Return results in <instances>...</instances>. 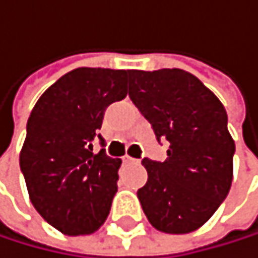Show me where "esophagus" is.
I'll use <instances>...</instances> for the list:
<instances>
[{
  "mask_svg": "<svg viewBox=\"0 0 258 258\" xmlns=\"http://www.w3.org/2000/svg\"><path fill=\"white\" fill-rule=\"evenodd\" d=\"M123 161H124V163H138L137 158H132V157H129V155H124V157H123Z\"/></svg>",
  "mask_w": 258,
  "mask_h": 258,
  "instance_id": "1",
  "label": "esophagus"
}]
</instances>
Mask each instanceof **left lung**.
<instances>
[{"mask_svg":"<svg viewBox=\"0 0 258 258\" xmlns=\"http://www.w3.org/2000/svg\"><path fill=\"white\" fill-rule=\"evenodd\" d=\"M129 97L151 123L157 140L169 141L167 158H143L148 181L137 196L149 223L166 234L203 226L226 199L235 143L228 115L209 89L181 69L131 71Z\"/></svg>","mask_w":258,"mask_h":258,"instance_id":"obj_1","label":"left lung"}]
</instances>
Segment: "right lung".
Returning <instances> with one entry per match:
<instances>
[{
	"label": "right lung",
	"mask_w": 258,
	"mask_h": 258,
	"mask_svg": "<svg viewBox=\"0 0 258 258\" xmlns=\"http://www.w3.org/2000/svg\"><path fill=\"white\" fill-rule=\"evenodd\" d=\"M129 71L78 68L36 101L27 121L20 167L44 220L66 235L100 229L117 192L121 160L94 152L109 104L127 95Z\"/></svg>",
	"instance_id": "obj_1"
}]
</instances>
